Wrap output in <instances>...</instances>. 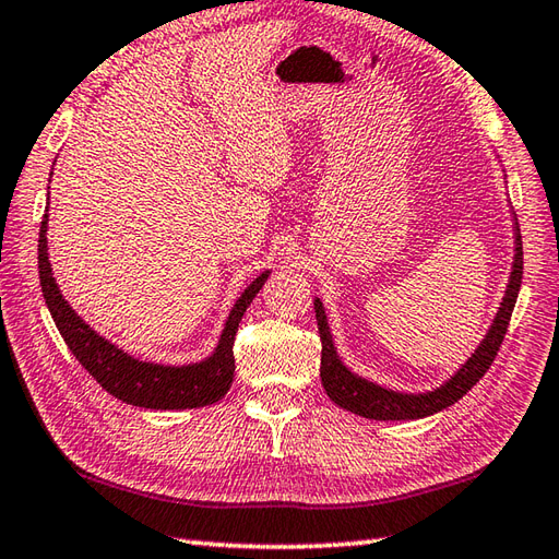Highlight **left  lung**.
<instances>
[{
  "instance_id": "obj_1",
  "label": "left lung",
  "mask_w": 559,
  "mask_h": 559,
  "mask_svg": "<svg viewBox=\"0 0 559 559\" xmlns=\"http://www.w3.org/2000/svg\"><path fill=\"white\" fill-rule=\"evenodd\" d=\"M521 276H524V249H521L519 223H514L512 276H509L504 298L500 302V310H497L492 326L480 341L476 353H473L471 358L459 367L456 374L447 379V382L442 386H437L435 391H425V394H406V391L379 386L374 382H367L365 377L353 374L338 358V353L334 348V338H331V331H329L324 305L317 298L314 312H317L319 338H322V367H319V374H322V384L329 399L334 401L336 406L346 408L355 415H362V418H370V420H418L449 408L451 403H456L463 394H468V391L480 382L483 374L490 370L495 355L504 341L509 319H512V312H514L519 288H521Z\"/></svg>"
}]
</instances>
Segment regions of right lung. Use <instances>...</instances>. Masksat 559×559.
Returning a JSON list of instances; mask_svg holds the SVG:
<instances>
[{
  "instance_id": "1",
  "label": "right lung",
  "mask_w": 559,
  "mask_h": 559,
  "mask_svg": "<svg viewBox=\"0 0 559 559\" xmlns=\"http://www.w3.org/2000/svg\"><path fill=\"white\" fill-rule=\"evenodd\" d=\"M38 271L47 310H50L59 334H62L69 350L76 355V360L115 399L153 411L201 408L211 406V403L228 394L235 374L233 343L237 326H240V319L247 312L249 302L254 300V295L269 278V271H264L237 298L228 319H225L218 346L206 360L192 365H158L132 358L108 338L98 336L71 310L57 288L50 257H47V213L43 216L38 237Z\"/></svg>"
}]
</instances>
